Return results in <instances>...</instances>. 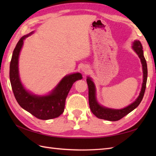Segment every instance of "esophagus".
Masks as SVG:
<instances>
[{
	"mask_svg": "<svg viewBox=\"0 0 156 156\" xmlns=\"http://www.w3.org/2000/svg\"><path fill=\"white\" fill-rule=\"evenodd\" d=\"M81 69H82V72L86 74V73H87L89 71V68H88V66H83L81 68Z\"/></svg>",
	"mask_w": 156,
	"mask_h": 156,
	"instance_id": "obj_1",
	"label": "esophagus"
}]
</instances>
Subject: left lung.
Here are the masks:
<instances>
[{
    "label": "left lung",
    "mask_w": 156,
    "mask_h": 156,
    "mask_svg": "<svg viewBox=\"0 0 156 156\" xmlns=\"http://www.w3.org/2000/svg\"><path fill=\"white\" fill-rule=\"evenodd\" d=\"M132 49L137 54L141 62L142 70H143V82H142L140 95L138 96L136 100L128 105L127 107L121 109H115L105 107L104 106L101 105L98 103L97 99V90H96V87L94 82L92 81V79L89 76H88L87 78V82L88 87L89 106H90L92 113L99 119H105V120L110 121L120 120L121 119L129 114V112L133 111L135 108H137L139 105L140 104L142 99H143L145 88H146L147 78V63L144 55L143 47H142V45L140 41L135 40L133 41V45H132Z\"/></svg>",
    "instance_id": "left-lung-1"
}]
</instances>
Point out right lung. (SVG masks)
<instances>
[{
    "mask_svg": "<svg viewBox=\"0 0 156 156\" xmlns=\"http://www.w3.org/2000/svg\"><path fill=\"white\" fill-rule=\"evenodd\" d=\"M34 31L20 39L12 53L10 64V81L15 97L19 105L31 115L42 120L58 117L64 111L66 99L73 84L81 80L79 72L65 76L56 87L46 95H37L28 91L23 85L19 76V58L23 41Z\"/></svg>",
    "mask_w": 156,
    "mask_h": 156,
    "instance_id": "add662e5",
    "label": "right lung"
}]
</instances>
